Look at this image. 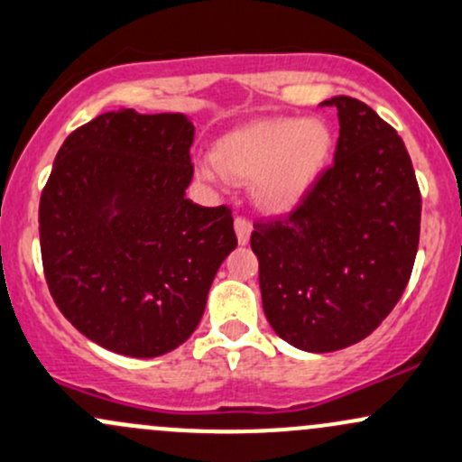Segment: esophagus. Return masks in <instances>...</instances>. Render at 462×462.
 Masks as SVG:
<instances>
[{
	"mask_svg": "<svg viewBox=\"0 0 462 462\" xmlns=\"http://www.w3.org/2000/svg\"><path fill=\"white\" fill-rule=\"evenodd\" d=\"M233 226H236L237 242H240V245H246V242H249V237H251V231H253V225H251V222L246 220V217L237 216V217H236V222H233Z\"/></svg>",
	"mask_w": 462,
	"mask_h": 462,
	"instance_id": "1",
	"label": "esophagus"
}]
</instances>
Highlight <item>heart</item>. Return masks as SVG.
<instances>
[{
	"label": "heart",
	"instance_id": "obj_1",
	"mask_svg": "<svg viewBox=\"0 0 462 462\" xmlns=\"http://www.w3.org/2000/svg\"><path fill=\"white\" fill-rule=\"evenodd\" d=\"M332 132L321 118H262L216 145V162L200 161L207 182L255 180V200L269 211H291L309 196L328 165Z\"/></svg>",
	"mask_w": 462,
	"mask_h": 462
}]
</instances>
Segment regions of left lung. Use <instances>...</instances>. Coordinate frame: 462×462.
I'll return each instance as SVG.
<instances>
[{
  "label": "left lung",
  "mask_w": 462,
  "mask_h": 462,
  "mask_svg": "<svg viewBox=\"0 0 462 462\" xmlns=\"http://www.w3.org/2000/svg\"><path fill=\"white\" fill-rule=\"evenodd\" d=\"M335 161L286 217L257 222L251 249L271 328L295 348L365 339L403 295L420 233V191L403 141L365 103L332 97Z\"/></svg>",
  "instance_id": "1"
}]
</instances>
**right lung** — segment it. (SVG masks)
Listing matches in <instances>:
<instances>
[{"mask_svg": "<svg viewBox=\"0 0 462 462\" xmlns=\"http://www.w3.org/2000/svg\"><path fill=\"white\" fill-rule=\"evenodd\" d=\"M185 114L106 112L74 130L39 202L48 289L68 321L116 355L161 356L198 328L237 246L226 207L187 198Z\"/></svg>", "mask_w": 462, "mask_h": 462, "instance_id": "1", "label": "right lung"}]
</instances>
